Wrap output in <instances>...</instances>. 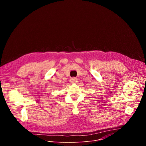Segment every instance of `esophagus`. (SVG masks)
Returning a JSON list of instances; mask_svg holds the SVG:
<instances>
[{"label": "esophagus", "instance_id": "esophagus-1", "mask_svg": "<svg viewBox=\"0 0 146 146\" xmlns=\"http://www.w3.org/2000/svg\"><path fill=\"white\" fill-rule=\"evenodd\" d=\"M77 78H75V77H73V78H72L70 79V82H71L72 83H76V82H77Z\"/></svg>", "mask_w": 146, "mask_h": 146}]
</instances>
